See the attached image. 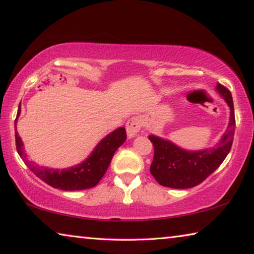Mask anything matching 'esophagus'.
<instances>
[{
    "label": "esophagus",
    "instance_id": "34e87169",
    "mask_svg": "<svg viewBox=\"0 0 254 254\" xmlns=\"http://www.w3.org/2000/svg\"><path fill=\"white\" fill-rule=\"evenodd\" d=\"M141 127H142V122H141L140 118L134 117L130 119L127 123V135L132 137V136H135L137 133L141 131Z\"/></svg>",
    "mask_w": 254,
    "mask_h": 254
}]
</instances>
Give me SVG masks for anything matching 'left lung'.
<instances>
[{"label": "left lung", "mask_w": 254, "mask_h": 254, "mask_svg": "<svg viewBox=\"0 0 254 254\" xmlns=\"http://www.w3.org/2000/svg\"><path fill=\"white\" fill-rule=\"evenodd\" d=\"M216 89L231 110L229 127L216 147L190 152L176 147L170 141L161 137L149 136L154 149L150 173L161 186L177 189L195 187L213 174L229 154L235 131L233 100L225 86L217 84Z\"/></svg>", "instance_id": "left-lung-1"}]
</instances>
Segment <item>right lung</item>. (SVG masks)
I'll return each instance as SVG.
<instances>
[{"label":"right lung","instance_id":"add662e5","mask_svg":"<svg viewBox=\"0 0 254 254\" xmlns=\"http://www.w3.org/2000/svg\"><path fill=\"white\" fill-rule=\"evenodd\" d=\"M21 107L19 106L18 115ZM14 124L16 126V119ZM16 130V127H15ZM127 140V132L124 127H119L111 134L104 137L98 143L91 156L83 163L68 169H48L45 167H37L30 162L23 152V143L15 131V145L19 156L22 158L30 170L49 186L62 190H81L92 188L100 183L109 168L115 151Z\"/></svg>","mask_w":254,"mask_h":254}]
</instances>
